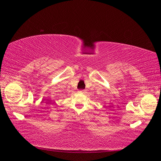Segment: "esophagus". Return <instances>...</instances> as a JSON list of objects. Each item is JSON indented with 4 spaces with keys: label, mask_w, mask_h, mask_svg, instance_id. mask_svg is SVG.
Instances as JSON below:
<instances>
[{
    "label": "esophagus",
    "mask_w": 161,
    "mask_h": 161,
    "mask_svg": "<svg viewBox=\"0 0 161 161\" xmlns=\"http://www.w3.org/2000/svg\"><path fill=\"white\" fill-rule=\"evenodd\" d=\"M80 92H81V93H84V90H80Z\"/></svg>",
    "instance_id": "obj_1"
}]
</instances>
